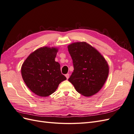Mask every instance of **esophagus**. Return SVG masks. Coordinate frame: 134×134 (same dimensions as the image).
<instances>
[{
    "label": "esophagus",
    "instance_id": "1",
    "mask_svg": "<svg viewBox=\"0 0 134 134\" xmlns=\"http://www.w3.org/2000/svg\"><path fill=\"white\" fill-rule=\"evenodd\" d=\"M65 76H66V79H68L69 78V74H65Z\"/></svg>",
    "mask_w": 134,
    "mask_h": 134
}]
</instances>
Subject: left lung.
Here are the masks:
<instances>
[{
    "label": "left lung",
    "mask_w": 134,
    "mask_h": 134,
    "mask_svg": "<svg viewBox=\"0 0 134 134\" xmlns=\"http://www.w3.org/2000/svg\"><path fill=\"white\" fill-rule=\"evenodd\" d=\"M68 48L74 66L68 80L80 94L87 97L95 94L108 77L109 68L106 60L86 42H75Z\"/></svg>",
    "instance_id": "8db88e82"
}]
</instances>
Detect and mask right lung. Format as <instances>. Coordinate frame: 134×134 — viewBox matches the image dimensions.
I'll return each instance as SVG.
<instances>
[{
  "instance_id": "add662e5",
  "label": "right lung",
  "mask_w": 134,
  "mask_h": 134,
  "mask_svg": "<svg viewBox=\"0 0 134 134\" xmlns=\"http://www.w3.org/2000/svg\"><path fill=\"white\" fill-rule=\"evenodd\" d=\"M57 52L56 48H40L31 54L22 65L21 74L24 82L36 95H51L59 84L66 79L62 74L60 64L55 61Z\"/></svg>"
}]
</instances>
